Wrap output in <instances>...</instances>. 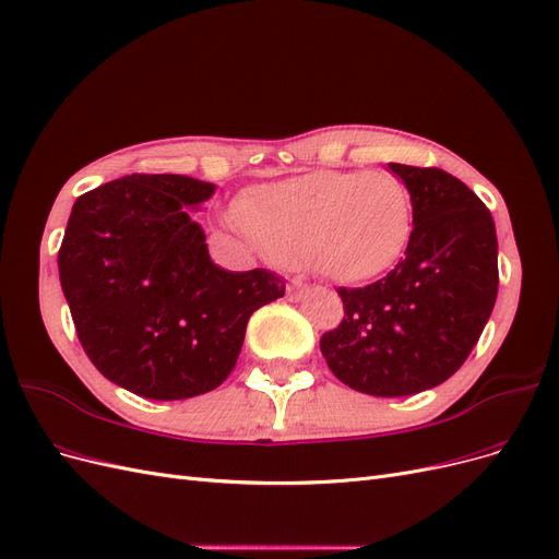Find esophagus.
Listing matches in <instances>:
<instances>
[{
    "instance_id": "obj_1",
    "label": "esophagus",
    "mask_w": 559,
    "mask_h": 559,
    "mask_svg": "<svg viewBox=\"0 0 559 559\" xmlns=\"http://www.w3.org/2000/svg\"><path fill=\"white\" fill-rule=\"evenodd\" d=\"M286 294H289L292 300H302V298H306V296L310 294V284L296 280V282L289 284V289H286Z\"/></svg>"
}]
</instances>
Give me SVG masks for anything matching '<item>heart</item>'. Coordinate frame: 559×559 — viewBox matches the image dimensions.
I'll list each match as a JSON object with an SVG mask.
<instances>
[{
    "instance_id": "obj_1",
    "label": "heart",
    "mask_w": 559,
    "mask_h": 559,
    "mask_svg": "<svg viewBox=\"0 0 559 559\" xmlns=\"http://www.w3.org/2000/svg\"><path fill=\"white\" fill-rule=\"evenodd\" d=\"M226 224L273 261H306L319 275L357 284L403 259L415 207L408 186L389 173L317 170L259 186Z\"/></svg>"
}]
</instances>
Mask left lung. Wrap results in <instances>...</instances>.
Instances as JSON below:
<instances>
[{"instance_id":"1","label":"left lung","mask_w":559,"mask_h":559,"mask_svg":"<svg viewBox=\"0 0 559 559\" xmlns=\"http://www.w3.org/2000/svg\"><path fill=\"white\" fill-rule=\"evenodd\" d=\"M408 186L413 238L386 277L345 289L341 326L319 347L333 376L370 396H411L454 376L492 314L499 267L492 214L464 181L389 163Z\"/></svg>"}]
</instances>
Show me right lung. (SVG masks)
<instances>
[{
	"instance_id": "1",
	"label": "right lung",
	"mask_w": 559,
	"mask_h": 559,
	"mask_svg": "<svg viewBox=\"0 0 559 559\" xmlns=\"http://www.w3.org/2000/svg\"><path fill=\"white\" fill-rule=\"evenodd\" d=\"M214 183L128 175L83 193L58 251L62 294L95 368L128 392L179 401L222 384L249 317L284 296L257 267L230 273L207 251L195 210Z\"/></svg>"
}]
</instances>
